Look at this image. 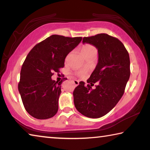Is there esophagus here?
I'll return each mask as SVG.
<instances>
[{
  "instance_id": "34e87169",
  "label": "esophagus",
  "mask_w": 150,
  "mask_h": 150,
  "mask_svg": "<svg viewBox=\"0 0 150 150\" xmlns=\"http://www.w3.org/2000/svg\"><path fill=\"white\" fill-rule=\"evenodd\" d=\"M73 83H74V84L75 86H77L79 84V82L77 80H73Z\"/></svg>"
}]
</instances>
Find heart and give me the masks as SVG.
Wrapping results in <instances>:
<instances>
[{
    "label": "heart",
    "instance_id": "obj_1",
    "mask_svg": "<svg viewBox=\"0 0 150 150\" xmlns=\"http://www.w3.org/2000/svg\"><path fill=\"white\" fill-rule=\"evenodd\" d=\"M95 52H97L96 48L94 47L93 45H91L88 44H86L85 45H83L81 50V54L83 55V57H84L87 56L88 55H89ZM86 73H87L86 72V71H81L78 73V75L79 76H84L86 75Z\"/></svg>",
    "mask_w": 150,
    "mask_h": 150
}]
</instances>
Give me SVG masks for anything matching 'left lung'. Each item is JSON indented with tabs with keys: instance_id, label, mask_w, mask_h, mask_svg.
I'll list each match as a JSON object with an SVG mask.
<instances>
[{
	"instance_id": "left-lung-1",
	"label": "left lung",
	"mask_w": 150,
	"mask_h": 150,
	"mask_svg": "<svg viewBox=\"0 0 150 150\" xmlns=\"http://www.w3.org/2000/svg\"><path fill=\"white\" fill-rule=\"evenodd\" d=\"M83 43L97 48L98 62L88 84L81 81L75 88L74 104L83 115L98 118L108 113L122 96L130 75V57L120 40L106 34L84 37Z\"/></svg>"
}]
</instances>
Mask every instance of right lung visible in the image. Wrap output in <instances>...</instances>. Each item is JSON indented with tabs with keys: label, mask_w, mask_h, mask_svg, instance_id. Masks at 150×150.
I'll use <instances>...</instances> for the list:
<instances>
[{
	"label": "right lung",
	"mask_w": 150,
	"mask_h": 150,
	"mask_svg": "<svg viewBox=\"0 0 150 150\" xmlns=\"http://www.w3.org/2000/svg\"><path fill=\"white\" fill-rule=\"evenodd\" d=\"M81 40L82 37L52 35L28 54L20 71L18 91L25 109L34 118L44 120L57 113L63 79L58 83L51 77L64 67L66 56Z\"/></svg>",
	"instance_id": "right-lung-1"
}]
</instances>
